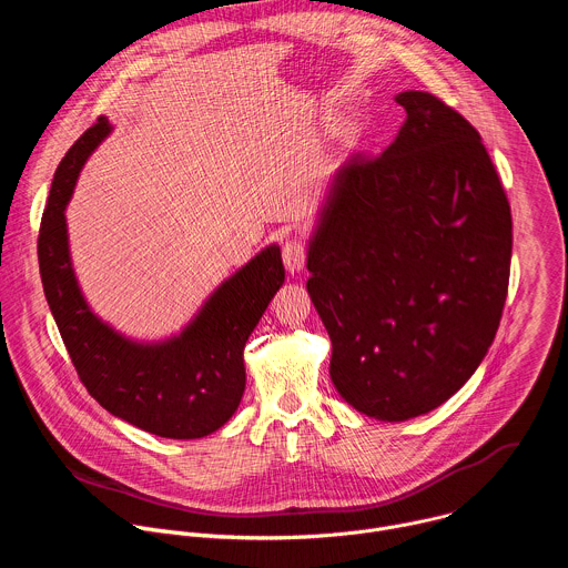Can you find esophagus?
<instances>
[{
    "label": "esophagus",
    "mask_w": 568,
    "mask_h": 568,
    "mask_svg": "<svg viewBox=\"0 0 568 568\" xmlns=\"http://www.w3.org/2000/svg\"><path fill=\"white\" fill-rule=\"evenodd\" d=\"M305 258H307V250L301 240L292 237V240H285L283 245V263L287 267V272L296 274L305 267Z\"/></svg>",
    "instance_id": "1"
}]
</instances>
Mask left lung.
I'll return each mask as SVG.
<instances>
[{"label":"left lung","instance_id":"8db88e82","mask_svg":"<svg viewBox=\"0 0 568 568\" xmlns=\"http://www.w3.org/2000/svg\"><path fill=\"white\" fill-rule=\"evenodd\" d=\"M375 159L335 173L307 247L331 377L368 418L402 423L449 399L493 346L508 296L513 217L480 134L429 92Z\"/></svg>","mask_w":568,"mask_h":568}]
</instances>
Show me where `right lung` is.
<instances>
[{
	"mask_svg": "<svg viewBox=\"0 0 568 568\" xmlns=\"http://www.w3.org/2000/svg\"><path fill=\"white\" fill-rule=\"evenodd\" d=\"M110 130L101 116L53 175L38 235L44 296L80 382L103 409L161 438H204L235 414L245 393L242 351L285 281L281 250L270 245L224 281L178 337L141 344L116 333L78 287L64 220L80 169Z\"/></svg>",
	"mask_w": 568,
	"mask_h": 568,
	"instance_id": "obj_1",
	"label": "right lung"
}]
</instances>
